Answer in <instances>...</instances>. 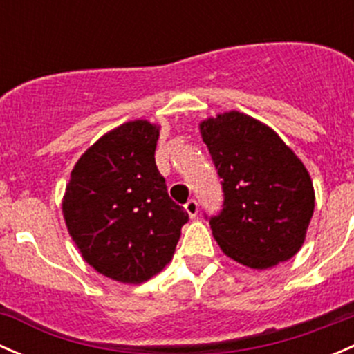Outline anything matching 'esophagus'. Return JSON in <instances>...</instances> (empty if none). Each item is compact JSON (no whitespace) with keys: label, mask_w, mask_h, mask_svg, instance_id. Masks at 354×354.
I'll use <instances>...</instances> for the list:
<instances>
[{"label":"esophagus","mask_w":354,"mask_h":354,"mask_svg":"<svg viewBox=\"0 0 354 354\" xmlns=\"http://www.w3.org/2000/svg\"><path fill=\"white\" fill-rule=\"evenodd\" d=\"M185 210L188 212V216L195 217L198 214V202L195 198H190L187 203H185Z\"/></svg>","instance_id":"34e87169"}]
</instances>
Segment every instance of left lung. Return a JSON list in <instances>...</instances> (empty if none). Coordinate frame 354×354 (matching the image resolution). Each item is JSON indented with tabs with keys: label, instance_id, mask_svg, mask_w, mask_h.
I'll return each instance as SVG.
<instances>
[{
	"label": "left lung",
	"instance_id": "left-lung-1",
	"mask_svg": "<svg viewBox=\"0 0 354 354\" xmlns=\"http://www.w3.org/2000/svg\"><path fill=\"white\" fill-rule=\"evenodd\" d=\"M223 187V209L209 219L221 250L252 269L296 255L313 216L310 174L279 135L238 111L200 123Z\"/></svg>",
	"mask_w": 354,
	"mask_h": 354
}]
</instances>
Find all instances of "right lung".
Here are the masks:
<instances>
[{
  "label": "right lung",
  "instance_id": "add662e5",
  "mask_svg": "<svg viewBox=\"0 0 354 354\" xmlns=\"http://www.w3.org/2000/svg\"><path fill=\"white\" fill-rule=\"evenodd\" d=\"M159 128L128 121L99 138L71 171L63 197L70 236L99 274L128 284L173 259L188 214L156 166Z\"/></svg>",
  "mask_w": 354,
  "mask_h": 354
}]
</instances>
